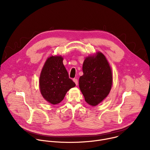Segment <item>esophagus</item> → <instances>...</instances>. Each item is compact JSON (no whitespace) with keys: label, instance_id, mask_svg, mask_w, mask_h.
<instances>
[{"label":"esophagus","instance_id":"esophagus-1","mask_svg":"<svg viewBox=\"0 0 150 150\" xmlns=\"http://www.w3.org/2000/svg\"><path fill=\"white\" fill-rule=\"evenodd\" d=\"M73 80H74V82L75 83V84L77 85H78V79H77L76 78H74Z\"/></svg>","mask_w":150,"mask_h":150}]
</instances>
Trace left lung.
<instances>
[{"mask_svg":"<svg viewBox=\"0 0 150 150\" xmlns=\"http://www.w3.org/2000/svg\"><path fill=\"white\" fill-rule=\"evenodd\" d=\"M83 75L79 79V86L85 100L93 106L102 101L110 93L112 74L109 64L101 53L85 59Z\"/></svg>","mask_w":150,"mask_h":150,"instance_id":"1","label":"left lung"}]
</instances>
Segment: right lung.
<instances>
[{"label": "right lung", "instance_id": "add662e5", "mask_svg": "<svg viewBox=\"0 0 150 150\" xmlns=\"http://www.w3.org/2000/svg\"><path fill=\"white\" fill-rule=\"evenodd\" d=\"M69 78L61 56H51L46 60L40 77V88L44 98L52 104L61 102L67 91L75 86Z\"/></svg>", "mask_w": 150, "mask_h": 150}]
</instances>
